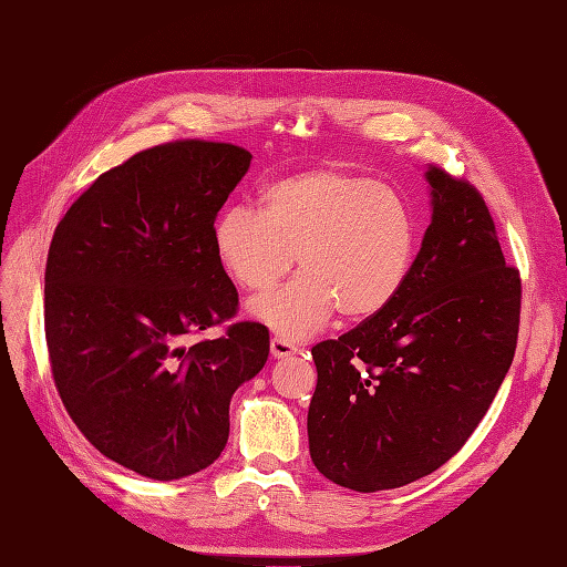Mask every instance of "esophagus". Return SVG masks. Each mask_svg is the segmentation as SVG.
<instances>
[{
    "label": "esophagus",
    "instance_id": "obj_1",
    "mask_svg": "<svg viewBox=\"0 0 567 567\" xmlns=\"http://www.w3.org/2000/svg\"><path fill=\"white\" fill-rule=\"evenodd\" d=\"M269 350H271L274 359H284V357H290V354L298 352V348L293 346V342H288L286 338H271Z\"/></svg>",
    "mask_w": 567,
    "mask_h": 567
}]
</instances>
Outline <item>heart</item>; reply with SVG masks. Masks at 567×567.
Returning <instances> with one entry per match:
<instances>
[{
    "label": "heart",
    "instance_id": "1",
    "mask_svg": "<svg viewBox=\"0 0 567 567\" xmlns=\"http://www.w3.org/2000/svg\"><path fill=\"white\" fill-rule=\"evenodd\" d=\"M213 252L246 293H265L296 262L300 274L250 302V315L284 338H307L338 310L362 321L398 298L416 255L406 200L362 175L310 169L267 184L257 213L229 208L213 225Z\"/></svg>",
    "mask_w": 567,
    "mask_h": 567
}]
</instances>
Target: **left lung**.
<instances>
[{
	"label": "left lung",
	"instance_id": "obj_1",
	"mask_svg": "<svg viewBox=\"0 0 567 567\" xmlns=\"http://www.w3.org/2000/svg\"><path fill=\"white\" fill-rule=\"evenodd\" d=\"M425 177L433 219L398 298L312 348L310 454L354 492L402 487L447 463L516 354L520 271L504 260L483 194L435 165Z\"/></svg>",
	"mask_w": 567,
	"mask_h": 567
}]
</instances>
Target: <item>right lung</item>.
Listing matches in <instances>:
<instances>
[{"instance_id":"1","label":"right lung","mask_w":567,"mask_h":567,"mask_svg":"<svg viewBox=\"0 0 567 567\" xmlns=\"http://www.w3.org/2000/svg\"><path fill=\"white\" fill-rule=\"evenodd\" d=\"M250 151L177 140L99 175L51 238L44 336L68 416L134 473L177 480L208 468L229 440V402L260 371L269 331L238 312L213 252V225Z\"/></svg>"}]
</instances>
